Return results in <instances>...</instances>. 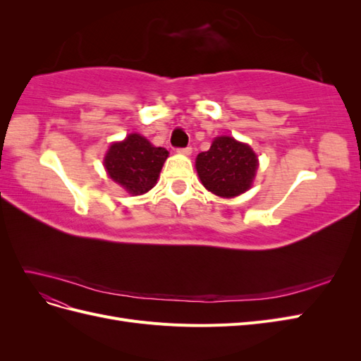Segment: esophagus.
<instances>
[{"label": "esophagus", "mask_w": 361, "mask_h": 361, "mask_svg": "<svg viewBox=\"0 0 361 361\" xmlns=\"http://www.w3.org/2000/svg\"><path fill=\"white\" fill-rule=\"evenodd\" d=\"M176 152H178V154H182V155H191L192 147H191V146H187V147H179Z\"/></svg>", "instance_id": "esophagus-1"}]
</instances>
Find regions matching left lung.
<instances>
[{
  "label": "left lung",
  "instance_id": "1",
  "mask_svg": "<svg viewBox=\"0 0 361 361\" xmlns=\"http://www.w3.org/2000/svg\"><path fill=\"white\" fill-rule=\"evenodd\" d=\"M199 178L206 190L220 197L245 192L257 170V158L250 146L232 137H216L209 150L195 159Z\"/></svg>",
  "mask_w": 361,
  "mask_h": 361
}]
</instances>
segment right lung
Here are the masks:
<instances>
[{
	"mask_svg": "<svg viewBox=\"0 0 361 361\" xmlns=\"http://www.w3.org/2000/svg\"><path fill=\"white\" fill-rule=\"evenodd\" d=\"M167 157L164 147H155L140 134H130L110 146L104 164L114 182L138 195L154 188Z\"/></svg>",
	"mask_w": 361,
	"mask_h": 361,
	"instance_id": "add662e5",
	"label": "right lung"
}]
</instances>
